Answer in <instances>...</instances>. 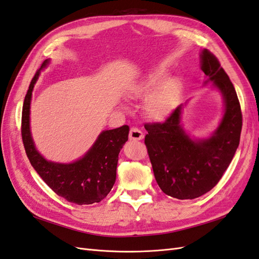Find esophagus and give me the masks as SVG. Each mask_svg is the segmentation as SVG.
<instances>
[{
    "label": "esophagus",
    "instance_id": "obj_1",
    "mask_svg": "<svg viewBox=\"0 0 259 259\" xmlns=\"http://www.w3.org/2000/svg\"><path fill=\"white\" fill-rule=\"evenodd\" d=\"M143 137H144L143 132L140 129L136 128V127H132L129 131V139H130V140L138 141V140H141V139H143Z\"/></svg>",
    "mask_w": 259,
    "mask_h": 259
}]
</instances>
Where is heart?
I'll use <instances>...</instances> for the list:
<instances>
[{
  "label": "heart",
  "mask_w": 259,
  "mask_h": 259,
  "mask_svg": "<svg viewBox=\"0 0 259 259\" xmlns=\"http://www.w3.org/2000/svg\"><path fill=\"white\" fill-rule=\"evenodd\" d=\"M165 72L157 70L144 82L135 85L131 94L137 98L149 97L147 103L148 114L155 120H164L175 108L181 93L180 82L175 78L164 81Z\"/></svg>",
  "instance_id": "b5f03b06"
}]
</instances>
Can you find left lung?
<instances>
[{"instance_id":"obj_1","label":"left lung","mask_w":259,"mask_h":259,"mask_svg":"<svg viewBox=\"0 0 259 259\" xmlns=\"http://www.w3.org/2000/svg\"><path fill=\"white\" fill-rule=\"evenodd\" d=\"M201 70L221 92L225 111L211 138L194 141L181 125L183 105L163 122L145 123L144 143L158 186L177 199H195L208 193L221 180L240 144L242 111L229 75L217 57L201 52ZM207 81V82H208Z\"/></svg>"}]
</instances>
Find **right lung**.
I'll return each mask as SVG.
<instances>
[{"label":"right lung","mask_w":259,"mask_h":259,"mask_svg":"<svg viewBox=\"0 0 259 259\" xmlns=\"http://www.w3.org/2000/svg\"><path fill=\"white\" fill-rule=\"evenodd\" d=\"M47 63L48 60H45L40 70ZM40 70L32 77L23 105L22 139L26 154L39 176L58 196L81 205L102 201L115 184L118 155L128 140L129 127L124 124L103 131L88 153L74 163L60 164L45 160L35 148L29 129L31 92Z\"/></svg>","instance_id":"right-lung-1"}]
</instances>
